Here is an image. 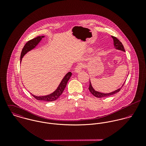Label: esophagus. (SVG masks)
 Masks as SVG:
<instances>
[{
  "label": "esophagus",
  "instance_id": "esophagus-1",
  "mask_svg": "<svg viewBox=\"0 0 146 146\" xmlns=\"http://www.w3.org/2000/svg\"><path fill=\"white\" fill-rule=\"evenodd\" d=\"M82 70V66L81 65H78L76 66V68H75V70H74V72H76V73H79Z\"/></svg>",
  "mask_w": 146,
  "mask_h": 146
}]
</instances>
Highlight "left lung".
<instances>
[{
    "label": "left lung",
    "mask_w": 146,
    "mask_h": 146,
    "mask_svg": "<svg viewBox=\"0 0 146 146\" xmlns=\"http://www.w3.org/2000/svg\"><path fill=\"white\" fill-rule=\"evenodd\" d=\"M111 37L113 39V45H114V47L116 49H117V50H122L123 52H125V49L124 48V46L123 45V44L121 43V42L120 41H119V40L118 39H117L116 37L115 36H111ZM125 83H124V84H123L122 86L120 88H119L118 89L112 92H111V93H101V92H98V91H96L94 88L92 86V85L91 84L90 82V84H89V91L90 92V93L95 97H97V98H102V97H108V96H112L117 92H119L121 88L123 86L124 84Z\"/></svg>",
    "instance_id": "left-lung-1"
}]
</instances>
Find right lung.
Segmentation results:
<instances>
[{
  "instance_id": "1",
  "label": "right lung",
  "mask_w": 146,
  "mask_h": 146,
  "mask_svg": "<svg viewBox=\"0 0 146 146\" xmlns=\"http://www.w3.org/2000/svg\"><path fill=\"white\" fill-rule=\"evenodd\" d=\"M44 37H45V36H38L34 39H33L29 40V42H27L26 43V44L23 46V48L22 50V52H21V57H20L21 62L23 56L27 52H29V51L34 49L42 40V39L44 38ZM71 75H72V73L71 72H68L67 74H66V75L63 78L60 85L56 89V90L55 91H54L53 93H52L51 94H49L46 96H36L33 94H31L37 100L44 101H47V102L54 101L56 100H57L60 97V96L62 94L63 92L64 88H66L67 83L68 80L70 79V78H71Z\"/></svg>"
}]
</instances>
